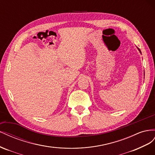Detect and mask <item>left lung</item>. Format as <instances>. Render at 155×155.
<instances>
[{"label":"left lung","mask_w":155,"mask_h":155,"mask_svg":"<svg viewBox=\"0 0 155 155\" xmlns=\"http://www.w3.org/2000/svg\"><path fill=\"white\" fill-rule=\"evenodd\" d=\"M138 50H139V51H140V53H141V51H140V50L139 49V48H138Z\"/></svg>","instance_id":"obj_1"}]
</instances>
